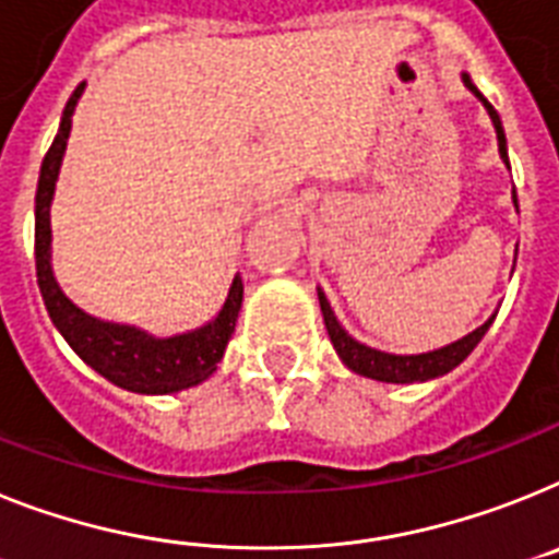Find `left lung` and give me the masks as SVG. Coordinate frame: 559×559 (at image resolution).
Masks as SVG:
<instances>
[{
  "mask_svg": "<svg viewBox=\"0 0 559 559\" xmlns=\"http://www.w3.org/2000/svg\"><path fill=\"white\" fill-rule=\"evenodd\" d=\"M463 84H466L468 91L480 98L483 107L489 110L491 124H495V133H497V150H500V158L509 164V153H506V133H503V124H500V116H497L495 107L489 105V98L477 91L466 73H463ZM514 207H518V195H514ZM318 301H321L323 323H326V332H330V341L332 346H335L337 358L344 360L352 372H358L364 374V378H372V381H383V383H415V381L424 383V381H431V378H440V374L452 372L454 367H461L463 360L472 355V349L480 344V337L489 332L491 321H495V316H491L489 321L483 323V326H477L475 332H468V335L461 337V341H454V344L449 346H440V349L435 352H424V355H389V352L372 349V346L355 341V337H352L341 323H337L335 312H332L330 301H326V295H323L321 289H318Z\"/></svg>",
  "mask_w": 559,
  "mask_h": 559,
  "instance_id": "obj_1",
  "label": "left lung"
}]
</instances>
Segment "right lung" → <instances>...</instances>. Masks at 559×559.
<instances>
[{"label": "right lung", "mask_w": 559, "mask_h": 559, "mask_svg": "<svg viewBox=\"0 0 559 559\" xmlns=\"http://www.w3.org/2000/svg\"><path fill=\"white\" fill-rule=\"evenodd\" d=\"M82 91L84 82L68 98L59 133L45 153L39 170V187H36V281H39L50 321L56 323V330L62 332L70 349L76 352L87 367H93L102 378L128 389V392L170 395L178 389H190L195 383L207 381L218 367V360L224 358V349L236 332L238 309L243 301L241 275L233 278L227 301L213 321L204 323L201 330L173 337H153L147 332L135 330V326L98 321V318L82 312L62 293V287L53 278V266H50V201H53L56 178H59L70 124H73V110H76Z\"/></svg>", "instance_id": "right-lung-1"}]
</instances>
